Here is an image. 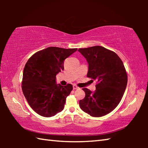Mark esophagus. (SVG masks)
Listing matches in <instances>:
<instances>
[{
  "mask_svg": "<svg viewBox=\"0 0 148 148\" xmlns=\"http://www.w3.org/2000/svg\"><path fill=\"white\" fill-rule=\"evenodd\" d=\"M78 88H79V87H77L76 85H74V86H73V89H77Z\"/></svg>",
  "mask_w": 148,
  "mask_h": 148,
  "instance_id": "34e87169",
  "label": "esophagus"
}]
</instances>
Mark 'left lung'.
Returning <instances> with one entry per match:
<instances>
[{
    "mask_svg": "<svg viewBox=\"0 0 148 148\" xmlns=\"http://www.w3.org/2000/svg\"><path fill=\"white\" fill-rule=\"evenodd\" d=\"M78 51L89 64L87 76L97 80L94 92L82 89L86 97L79 101V107L92 117L104 116L116 108L123 96L127 84L124 64L114 51L102 46L79 48Z\"/></svg>",
    "mask_w": 148,
    "mask_h": 148,
    "instance_id": "left-lung-1",
    "label": "left lung"
}]
</instances>
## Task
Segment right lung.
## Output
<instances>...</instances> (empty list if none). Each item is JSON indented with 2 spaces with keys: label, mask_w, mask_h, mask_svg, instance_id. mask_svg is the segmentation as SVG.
<instances>
[{
  "label": "right lung",
  "mask_w": 148,
  "mask_h": 148,
  "mask_svg": "<svg viewBox=\"0 0 148 148\" xmlns=\"http://www.w3.org/2000/svg\"><path fill=\"white\" fill-rule=\"evenodd\" d=\"M77 48L49 47L37 51L25 66L22 91L29 106L46 117L56 115L64 109L72 86L56 84V74L64 70V61Z\"/></svg>",
  "instance_id": "1"
}]
</instances>
